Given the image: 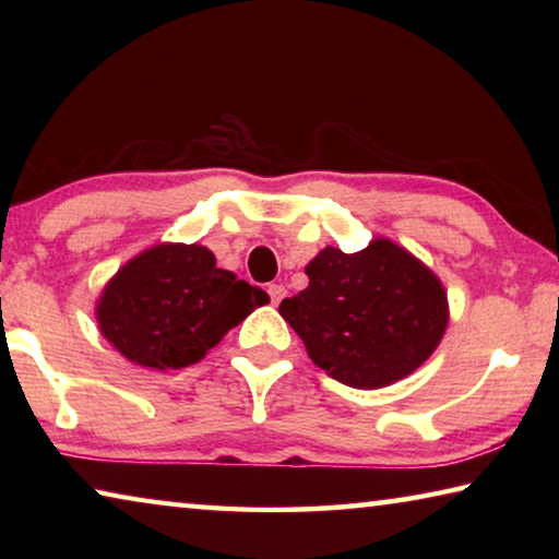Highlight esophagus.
<instances>
[{"label":"esophagus","mask_w":559,"mask_h":559,"mask_svg":"<svg viewBox=\"0 0 559 559\" xmlns=\"http://www.w3.org/2000/svg\"><path fill=\"white\" fill-rule=\"evenodd\" d=\"M266 290H269L273 306H278V302H281L283 298H286V286H281V283H271V286H269Z\"/></svg>","instance_id":"1"}]
</instances>
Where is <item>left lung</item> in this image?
Wrapping results in <instances>:
<instances>
[{
	"mask_svg": "<svg viewBox=\"0 0 559 559\" xmlns=\"http://www.w3.org/2000/svg\"><path fill=\"white\" fill-rule=\"evenodd\" d=\"M308 288L278 313L333 380L380 390L421 367L449 325V300L429 266L390 239L357 253L325 246L306 266Z\"/></svg>",
	"mask_w": 559,
	"mask_h": 559,
	"instance_id": "1",
	"label": "left lung"
}]
</instances>
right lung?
Listing matches in <instances>:
<instances>
[{"instance_id": "add662e5", "label": "right lung", "mask_w": 559, "mask_h": 559, "mask_svg": "<svg viewBox=\"0 0 559 559\" xmlns=\"http://www.w3.org/2000/svg\"><path fill=\"white\" fill-rule=\"evenodd\" d=\"M263 302L266 293L216 269L206 246L157 243L108 281L96 318L103 337L130 362L179 370L200 362Z\"/></svg>"}]
</instances>
